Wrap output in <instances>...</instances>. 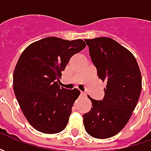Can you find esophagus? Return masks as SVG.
Segmentation results:
<instances>
[{
  "instance_id": "obj_1",
  "label": "esophagus",
  "mask_w": 151,
  "mask_h": 151,
  "mask_svg": "<svg viewBox=\"0 0 151 151\" xmlns=\"http://www.w3.org/2000/svg\"><path fill=\"white\" fill-rule=\"evenodd\" d=\"M86 94L85 93L84 91H81V96H86Z\"/></svg>"
}]
</instances>
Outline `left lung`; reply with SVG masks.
<instances>
[{"label":"left lung","instance_id":"left-lung-1","mask_svg":"<svg viewBox=\"0 0 151 151\" xmlns=\"http://www.w3.org/2000/svg\"><path fill=\"white\" fill-rule=\"evenodd\" d=\"M98 77L106 81L104 97L91 99L92 107L83 115L85 129L91 136L107 139L122 130L136 107L142 77L134 56L110 38L85 39Z\"/></svg>","mask_w":151,"mask_h":151}]
</instances>
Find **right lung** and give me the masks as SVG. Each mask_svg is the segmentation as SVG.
Listing matches in <instances>:
<instances>
[{"instance_id": "1", "label": "right lung", "mask_w": 151, "mask_h": 151, "mask_svg": "<svg viewBox=\"0 0 151 151\" xmlns=\"http://www.w3.org/2000/svg\"><path fill=\"white\" fill-rule=\"evenodd\" d=\"M86 45L82 39L48 37L27 47L13 73V89L21 109L32 127L44 134L64 130L81 91L58 82L73 55Z\"/></svg>"}]
</instances>
